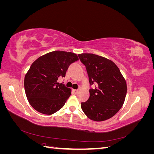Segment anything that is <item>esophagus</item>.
Segmentation results:
<instances>
[{
	"instance_id": "esophagus-1",
	"label": "esophagus",
	"mask_w": 154,
	"mask_h": 154,
	"mask_svg": "<svg viewBox=\"0 0 154 154\" xmlns=\"http://www.w3.org/2000/svg\"><path fill=\"white\" fill-rule=\"evenodd\" d=\"M73 92H74V94H78V90H74H74H73Z\"/></svg>"
}]
</instances>
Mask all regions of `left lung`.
<instances>
[{"instance_id":"8db88e82","label":"left lung","mask_w":154,"mask_h":154,"mask_svg":"<svg viewBox=\"0 0 154 154\" xmlns=\"http://www.w3.org/2000/svg\"><path fill=\"white\" fill-rule=\"evenodd\" d=\"M86 67L91 85L88 100L81 103L84 114L90 119L103 122L111 118L122 108L127 92L125 79L118 66L110 60L101 56L79 54Z\"/></svg>"}]
</instances>
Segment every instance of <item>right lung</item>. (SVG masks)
Returning <instances> with one entry per match:
<instances>
[{
	"label": "right lung",
	"instance_id": "1",
	"mask_svg": "<svg viewBox=\"0 0 154 154\" xmlns=\"http://www.w3.org/2000/svg\"><path fill=\"white\" fill-rule=\"evenodd\" d=\"M78 60L75 53L55 51L41 56L32 63L24 78V88L32 108L46 115L62 108L71 89L57 80L66 76L69 66Z\"/></svg>",
	"mask_w": 154,
	"mask_h": 154
}]
</instances>
